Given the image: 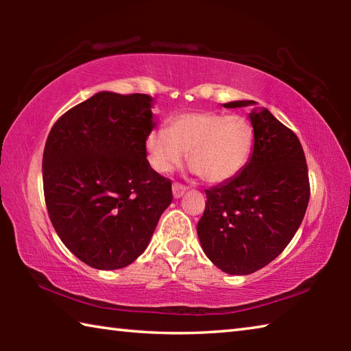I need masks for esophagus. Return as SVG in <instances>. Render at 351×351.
<instances>
[{
  "instance_id": "1",
  "label": "esophagus",
  "mask_w": 351,
  "mask_h": 351,
  "mask_svg": "<svg viewBox=\"0 0 351 351\" xmlns=\"http://www.w3.org/2000/svg\"><path fill=\"white\" fill-rule=\"evenodd\" d=\"M171 190H173V197H175V198H181L182 195L186 193L187 187L182 186V184H180V182H175L173 187H171Z\"/></svg>"
}]
</instances>
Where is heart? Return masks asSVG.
<instances>
[{
  "mask_svg": "<svg viewBox=\"0 0 351 351\" xmlns=\"http://www.w3.org/2000/svg\"><path fill=\"white\" fill-rule=\"evenodd\" d=\"M148 161L159 173H169L182 161L201 180L219 184L232 180L245 169L254 148V128L241 116L219 112H182L169 122L167 130L148 134Z\"/></svg>",
  "mask_w": 351,
  "mask_h": 351,
  "instance_id": "1",
  "label": "heart"
}]
</instances>
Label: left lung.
I'll list each match as a JSON object with an SVG mask.
<instances>
[{
  "instance_id": "left-lung-1",
  "label": "left lung",
  "mask_w": 351,
  "mask_h": 351,
  "mask_svg": "<svg viewBox=\"0 0 351 351\" xmlns=\"http://www.w3.org/2000/svg\"><path fill=\"white\" fill-rule=\"evenodd\" d=\"M254 100L224 104L226 108ZM254 150L239 175L206 190V209L197 232L213 265L246 276L271 263L293 240L310 201L304 148L293 130L266 108L249 114Z\"/></svg>"
}]
</instances>
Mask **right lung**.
I'll use <instances>...</instances> for the list:
<instances>
[{
	"instance_id": "1",
	"label": "right lung",
	"mask_w": 351,
	"mask_h": 351,
	"mask_svg": "<svg viewBox=\"0 0 351 351\" xmlns=\"http://www.w3.org/2000/svg\"><path fill=\"white\" fill-rule=\"evenodd\" d=\"M153 127L150 96L102 91L64 112L47 136V213L63 245L91 268L133 263L173 199L171 181L147 161Z\"/></svg>"
}]
</instances>
